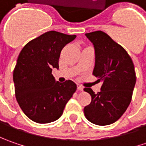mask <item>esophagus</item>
I'll return each mask as SVG.
<instances>
[{"label": "esophagus", "mask_w": 146, "mask_h": 146, "mask_svg": "<svg viewBox=\"0 0 146 146\" xmlns=\"http://www.w3.org/2000/svg\"><path fill=\"white\" fill-rule=\"evenodd\" d=\"M77 88H78V90H80V91H82L83 89H84V88H83V86L82 85H80V84H77Z\"/></svg>", "instance_id": "esophagus-1"}]
</instances>
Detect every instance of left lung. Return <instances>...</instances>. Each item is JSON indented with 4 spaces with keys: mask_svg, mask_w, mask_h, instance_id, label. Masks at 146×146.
<instances>
[{
    "mask_svg": "<svg viewBox=\"0 0 146 146\" xmlns=\"http://www.w3.org/2000/svg\"><path fill=\"white\" fill-rule=\"evenodd\" d=\"M85 35L95 48L93 75L102 85L98 93L89 88H84L92 98L84 112L88 120L94 124L109 125L123 115L131 102L136 84L134 64L126 50L104 31Z\"/></svg>",
    "mask_w": 146,
    "mask_h": 146,
    "instance_id": "8db88e82",
    "label": "left lung"
}]
</instances>
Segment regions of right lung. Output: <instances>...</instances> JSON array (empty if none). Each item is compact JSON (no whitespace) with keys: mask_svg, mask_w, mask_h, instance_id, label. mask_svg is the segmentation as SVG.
<instances>
[{"mask_svg":"<svg viewBox=\"0 0 146 146\" xmlns=\"http://www.w3.org/2000/svg\"><path fill=\"white\" fill-rule=\"evenodd\" d=\"M76 37L47 31L29 41L20 52L13 74L15 98L31 120L38 123L57 120L76 91L72 80L59 83L52 75L53 68L58 69L62 49Z\"/></svg>","mask_w":146,"mask_h":146,"instance_id":"obj_1","label":"right lung"}]
</instances>
